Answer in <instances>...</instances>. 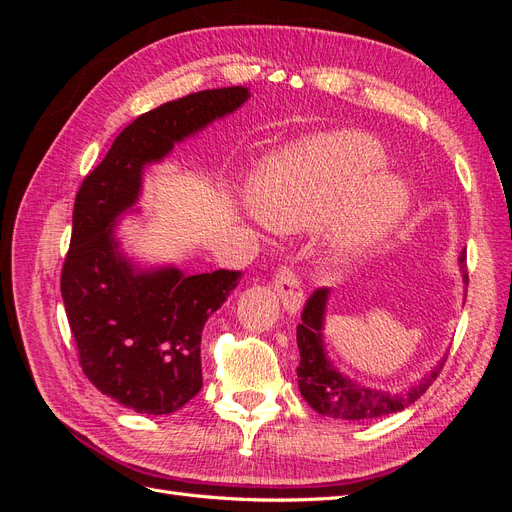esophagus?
<instances>
[{
	"instance_id": "obj_1",
	"label": "esophagus",
	"mask_w": 512,
	"mask_h": 512,
	"mask_svg": "<svg viewBox=\"0 0 512 512\" xmlns=\"http://www.w3.org/2000/svg\"><path fill=\"white\" fill-rule=\"evenodd\" d=\"M275 290L280 294V301L284 305V309L288 314H299V309L303 307V288L301 282L297 280V275H294L288 267H282L275 275Z\"/></svg>"
}]
</instances>
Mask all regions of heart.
Segmentation results:
<instances>
[{
	"label": "heart",
	"mask_w": 512,
	"mask_h": 512,
	"mask_svg": "<svg viewBox=\"0 0 512 512\" xmlns=\"http://www.w3.org/2000/svg\"><path fill=\"white\" fill-rule=\"evenodd\" d=\"M384 164L386 153L371 134H316L262 158L247 177V203L277 230L312 228L327 218V254L348 265L382 245L410 213L408 181Z\"/></svg>",
	"instance_id": "b5f03b06"
}]
</instances>
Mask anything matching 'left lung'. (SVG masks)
Returning <instances> with one entry per match:
<instances>
[{"mask_svg": "<svg viewBox=\"0 0 512 512\" xmlns=\"http://www.w3.org/2000/svg\"><path fill=\"white\" fill-rule=\"evenodd\" d=\"M457 262L463 290H468L466 250H461ZM329 297V288L316 290L305 303L301 324L297 327V346L301 354V363L297 367L299 391L309 408L322 416L339 418V421H369V418H382L412 406L438 378L446 354L404 391L378 389V386H367L354 380L329 359L327 337H324Z\"/></svg>", "mask_w": 512, "mask_h": 512, "instance_id": "1", "label": "left lung"}]
</instances>
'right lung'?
I'll return each mask as SVG.
<instances>
[{
	"instance_id": "right-lung-1",
	"label": "right lung",
	"mask_w": 512,
	"mask_h": 512,
	"mask_svg": "<svg viewBox=\"0 0 512 512\" xmlns=\"http://www.w3.org/2000/svg\"><path fill=\"white\" fill-rule=\"evenodd\" d=\"M247 87L207 89L134 119L85 177L72 213L61 299L89 382L141 414H173L203 386L205 322L241 271L185 275L123 250L119 224L143 192L145 168L250 100Z\"/></svg>"
}]
</instances>
